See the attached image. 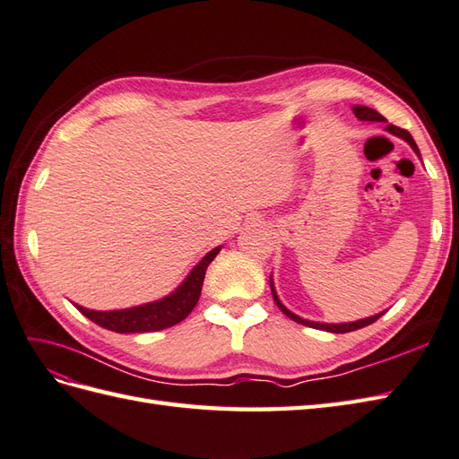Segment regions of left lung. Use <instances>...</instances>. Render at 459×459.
<instances>
[{"mask_svg": "<svg viewBox=\"0 0 459 459\" xmlns=\"http://www.w3.org/2000/svg\"><path fill=\"white\" fill-rule=\"evenodd\" d=\"M352 112H355V116L359 117V120H368V122H385V117L382 116V114H378L376 110H372V108H368V107H352ZM385 129L390 134H394V135H397V137H402V139H405L407 143L413 147V151L417 152L419 155V147H417V143L413 141V137H411V134L407 132V129H402V127H397V126H394V124H387L385 126ZM269 285H272V292H273V300H275V304L279 307V310L283 312L285 316H289V318L292 320V322H297V324H302V325H308V327H314V330H324V332H332V333H347V332H355V330H360V327H364V325H370V324H374L376 320L380 318L382 314H376V316H372V318H364V320H359V322H351V324H318V322H308V320H302V318H299V316H295L292 312H289L283 304H281V300L277 299V295H275V289H273V283L272 281H269Z\"/></svg>", "mask_w": 459, "mask_h": 459, "instance_id": "8db88e82", "label": "left lung"}]
</instances>
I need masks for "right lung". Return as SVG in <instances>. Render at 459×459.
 <instances>
[{"instance_id":"obj_1","label":"right lung","mask_w":459,"mask_h":459,"mask_svg":"<svg viewBox=\"0 0 459 459\" xmlns=\"http://www.w3.org/2000/svg\"><path fill=\"white\" fill-rule=\"evenodd\" d=\"M219 250L221 248L211 250L204 260L194 267V272L187 275V279L180 285V289H176L167 299L143 304V307L112 310V312L89 310L83 307H77V304L75 308L83 316H87L91 322H95L100 327H107V330L116 333L159 332V330H164V327L180 324L184 318H187V314H190L197 304L199 295H202L207 265L215 260Z\"/></svg>"}]
</instances>
